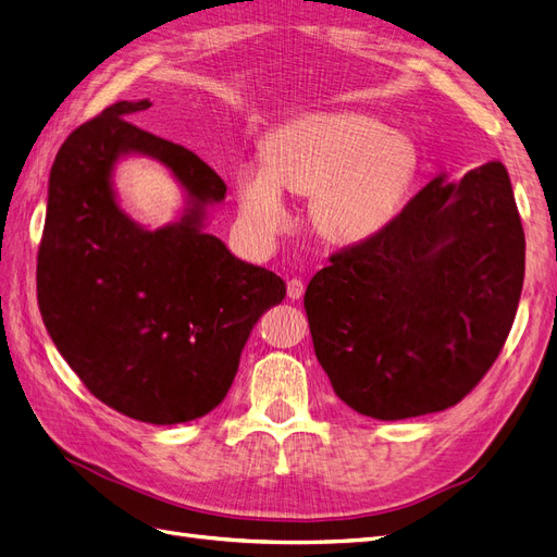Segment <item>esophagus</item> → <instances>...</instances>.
Wrapping results in <instances>:
<instances>
[{"label": "esophagus", "instance_id": "esophagus-1", "mask_svg": "<svg viewBox=\"0 0 557 557\" xmlns=\"http://www.w3.org/2000/svg\"><path fill=\"white\" fill-rule=\"evenodd\" d=\"M285 290H288V297L295 301L305 295V283H301L299 278H290L288 283H285Z\"/></svg>", "mask_w": 557, "mask_h": 557}]
</instances>
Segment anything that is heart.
I'll return each mask as SVG.
<instances>
[{"instance_id":"obj_1","label":"heart","mask_w":557,"mask_h":557,"mask_svg":"<svg viewBox=\"0 0 557 557\" xmlns=\"http://www.w3.org/2000/svg\"><path fill=\"white\" fill-rule=\"evenodd\" d=\"M418 170L413 144L362 113H313L278 129L264 162L237 174L239 223L272 242L288 225L283 188L311 195V218L325 237L356 244L376 237L401 211Z\"/></svg>"}]
</instances>
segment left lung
<instances>
[{"label":"left lung","instance_id":"obj_1","mask_svg":"<svg viewBox=\"0 0 557 557\" xmlns=\"http://www.w3.org/2000/svg\"><path fill=\"white\" fill-rule=\"evenodd\" d=\"M522 276L525 232L504 164L485 162L458 183L440 176L309 281L315 358L362 416L444 411L497 360Z\"/></svg>","mask_w":557,"mask_h":557}]
</instances>
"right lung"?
I'll use <instances>...</instances> for the list:
<instances>
[{"instance_id": "obj_1", "label": "right lung", "mask_w": 557, "mask_h": 557, "mask_svg": "<svg viewBox=\"0 0 557 557\" xmlns=\"http://www.w3.org/2000/svg\"><path fill=\"white\" fill-rule=\"evenodd\" d=\"M115 102L60 146L37 256L44 325L88 391L141 423H188L221 404L258 318L285 283L201 232L227 185L193 150L129 121ZM125 152L164 161L191 195L178 224L141 231L116 209L110 170Z\"/></svg>"}]
</instances>
